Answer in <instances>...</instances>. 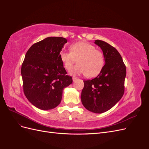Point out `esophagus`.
I'll return each mask as SVG.
<instances>
[{"mask_svg":"<svg viewBox=\"0 0 149 149\" xmlns=\"http://www.w3.org/2000/svg\"><path fill=\"white\" fill-rule=\"evenodd\" d=\"M76 79H77V78L75 77V76H73V81H74L76 80Z\"/></svg>","mask_w":149,"mask_h":149,"instance_id":"obj_1","label":"esophagus"}]
</instances>
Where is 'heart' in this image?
Here are the masks:
<instances>
[{"instance_id":"obj_1","label":"heart","mask_w":149,"mask_h":149,"mask_svg":"<svg viewBox=\"0 0 149 149\" xmlns=\"http://www.w3.org/2000/svg\"><path fill=\"white\" fill-rule=\"evenodd\" d=\"M70 50L61 51L59 55L66 70H70L77 60L78 64L71 71L72 74H85L88 78L100 74L104 65V55L101 50L86 42L73 43L70 46Z\"/></svg>"}]
</instances>
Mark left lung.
Here are the masks:
<instances>
[{
	"label": "left lung",
	"mask_w": 149,
	"mask_h": 149,
	"mask_svg": "<svg viewBox=\"0 0 149 149\" xmlns=\"http://www.w3.org/2000/svg\"><path fill=\"white\" fill-rule=\"evenodd\" d=\"M95 43L102 49L106 63L97 77L84 81L81 97L86 109L102 113L111 109L124 95L126 68L114 47L100 40Z\"/></svg>",
	"instance_id": "obj_1"
}]
</instances>
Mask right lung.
<instances>
[{
    "mask_svg": "<svg viewBox=\"0 0 149 149\" xmlns=\"http://www.w3.org/2000/svg\"><path fill=\"white\" fill-rule=\"evenodd\" d=\"M67 40L48 37L34 43L26 52L21 74L26 97L42 110L53 109L60 104L63 90L73 83L60 58Z\"/></svg>",
    "mask_w": 149,
    "mask_h": 149,
    "instance_id": "right-lung-1",
    "label": "right lung"
}]
</instances>
